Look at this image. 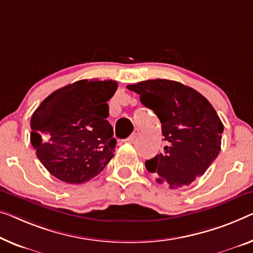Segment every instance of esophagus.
Instances as JSON below:
<instances>
[{"instance_id": "1", "label": "esophagus", "mask_w": 253, "mask_h": 253, "mask_svg": "<svg viewBox=\"0 0 253 253\" xmlns=\"http://www.w3.org/2000/svg\"><path fill=\"white\" fill-rule=\"evenodd\" d=\"M138 134H139V130L138 129H135L134 131H133V134L130 135L129 137H128L127 139H126V142H134L135 139L137 138V136H138Z\"/></svg>"}]
</instances>
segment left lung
<instances>
[{
    "mask_svg": "<svg viewBox=\"0 0 253 253\" xmlns=\"http://www.w3.org/2000/svg\"><path fill=\"white\" fill-rule=\"evenodd\" d=\"M127 88L137 93L161 123L166 146L145 161L157 183L177 188L205 174L219 154L224 131L209 101L198 90L168 79H151Z\"/></svg>",
    "mask_w": 253,
    "mask_h": 253,
    "instance_id": "obj_1",
    "label": "left lung"
}]
</instances>
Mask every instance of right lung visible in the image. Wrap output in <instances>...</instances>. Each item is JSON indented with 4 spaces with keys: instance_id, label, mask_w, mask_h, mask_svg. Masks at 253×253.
I'll use <instances>...</instances> for the list:
<instances>
[{
    "instance_id": "right-lung-1",
    "label": "right lung",
    "mask_w": 253,
    "mask_h": 253,
    "mask_svg": "<svg viewBox=\"0 0 253 253\" xmlns=\"http://www.w3.org/2000/svg\"><path fill=\"white\" fill-rule=\"evenodd\" d=\"M115 81L75 82L56 89L30 119V142L51 175L68 184L92 179L115 156L108 101Z\"/></svg>"
}]
</instances>
